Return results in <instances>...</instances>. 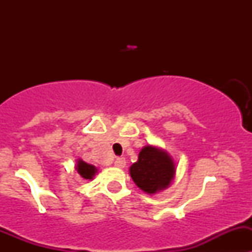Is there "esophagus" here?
<instances>
[{"mask_svg":"<svg viewBox=\"0 0 252 252\" xmlns=\"http://www.w3.org/2000/svg\"><path fill=\"white\" fill-rule=\"evenodd\" d=\"M126 164V158L124 157H117L116 161H114V166L118 167V168H124Z\"/></svg>","mask_w":252,"mask_h":252,"instance_id":"esophagus-1","label":"esophagus"}]
</instances>
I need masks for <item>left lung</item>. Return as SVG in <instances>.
I'll return each mask as SVG.
<instances>
[{"label":"left lung","mask_w":252,"mask_h":252,"mask_svg":"<svg viewBox=\"0 0 252 252\" xmlns=\"http://www.w3.org/2000/svg\"><path fill=\"white\" fill-rule=\"evenodd\" d=\"M130 177L142 191L152 195L167 189L175 175L173 158L156 146L142 147L138 161L129 168Z\"/></svg>","instance_id":"8db88e82"}]
</instances>
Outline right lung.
I'll list each match as a JSON object with an SVG mask.
<instances>
[{"instance_id": "right-lung-1", "label": "right lung", "mask_w": 252, "mask_h": 252, "mask_svg": "<svg viewBox=\"0 0 252 252\" xmlns=\"http://www.w3.org/2000/svg\"><path fill=\"white\" fill-rule=\"evenodd\" d=\"M75 168H77L78 174L86 180H91L94 178V175L97 173V169H96L95 166L86 163L83 159H78Z\"/></svg>"}]
</instances>
